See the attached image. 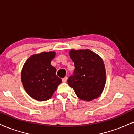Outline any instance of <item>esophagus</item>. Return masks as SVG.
I'll return each mask as SVG.
<instances>
[{"instance_id":"1","label":"esophagus","mask_w":134,"mask_h":134,"mask_svg":"<svg viewBox=\"0 0 134 134\" xmlns=\"http://www.w3.org/2000/svg\"><path fill=\"white\" fill-rule=\"evenodd\" d=\"M67 79H68L67 77H64V78H63L62 79L63 82H66L67 81Z\"/></svg>"}]
</instances>
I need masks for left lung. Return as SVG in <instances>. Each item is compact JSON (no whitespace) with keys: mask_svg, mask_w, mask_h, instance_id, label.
Instances as JSON below:
<instances>
[{"mask_svg":"<svg viewBox=\"0 0 134 134\" xmlns=\"http://www.w3.org/2000/svg\"><path fill=\"white\" fill-rule=\"evenodd\" d=\"M74 62V75L68 80L77 96L91 101L102 94L106 82V72L103 60L98 54L88 49H71L69 52Z\"/></svg>","mask_w":134,"mask_h":134,"instance_id":"left-lung-1","label":"left lung"}]
</instances>
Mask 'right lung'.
Instances as JSON below:
<instances>
[{"label": "right lung", "instance_id": "obj_1", "mask_svg": "<svg viewBox=\"0 0 134 134\" xmlns=\"http://www.w3.org/2000/svg\"><path fill=\"white\" fill-rule=\"evenodd\" d=\"M56 53L42 52L30 57L22 68L21 79L23 86L31 97L38 101L50 99L62 82L56 75L57 70L51 64Z\"/></svg>", "mask_w": 134, "mask_h": 134}]
</instances>
